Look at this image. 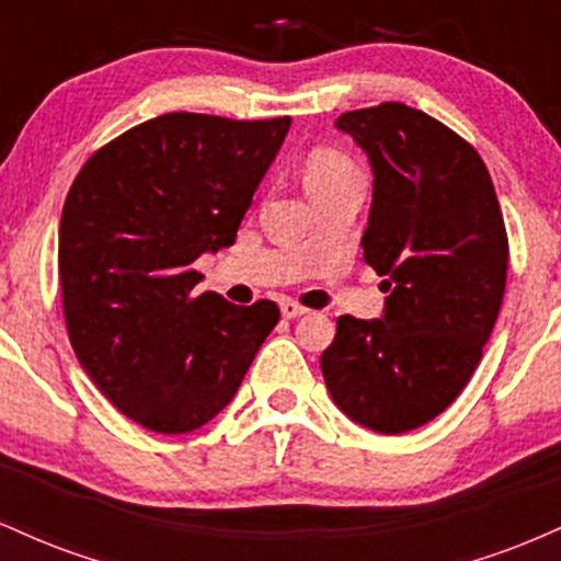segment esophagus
<instances>
[{"label":"esophagus","mask_w":561,"mask_h":561,"mask_svg":"<svg viewBox=\"0 0 561 561\" xmlns=\"http://www.w3.org/2000/svg\"><path fill=\"white\" fill-rule=\"evenodd\" d=\"M279 308H282V317H285V319H298V317H302V313H306V308L298 306L295 300H282Z\"/></svg>","instance_id":"obj_1"}]
</instances>
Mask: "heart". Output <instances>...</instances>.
<instances>
[{"mask_svg":"<svg viewBox=\"0 0 561 561\" xmlns=\"http://www.w3.org/2000/svg\"><path fill=\"white\" fill-rule=\"evenodd\" d=\"M353 176H358V169L353 165V160L337 150H327V147L313 150L306 158V165H302V182H306L308 192L324 190V186L345 182V179Z\"/></svg>","mask_w":561,"mask_h":561,"instance_id":"1","label":"heart"}]
</instances>
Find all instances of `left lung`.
Returning a JSON list of instances; mask_svg holds the SVG:
<instances>
[{
  "mask_svg": "<svg viewBox=\"0 0 561 561\" xmlns=\"http://www.w3.org/2000/svg\"><path fill=\"white\" fill-rule=\"evenodd\" d=\"M334 126L375 173L362 244L388 298L382 319H337L321 371L347 420L409 433L443 414L478 369L504 300V216L474 147L427 113L382 102Z\"/></svg>",
  "mask_w": 561,
  "mask_h": 561,
  "instance_id": "1",
  "label": "left lung"
}]
</instances>
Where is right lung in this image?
<instances>
[{
    "mask_svg": "<svg viewBox=\"0 0 561 561\" xmlns=\"http://www.w3.org/2000/svg\"><path fill=\"white\" fill-rule=\"evenodd\" d=\"M289 118L165 113L96 150L60 218V287L83 371L121 414L182 435L221 414L279 321L272 300L199 293L237 240Z\"/></svg>",
    "mask_w": 561,
    "mask_h": 561,
    "instance_id": "right-lung-1",
    "label": "right lung"
}]
</instances>
